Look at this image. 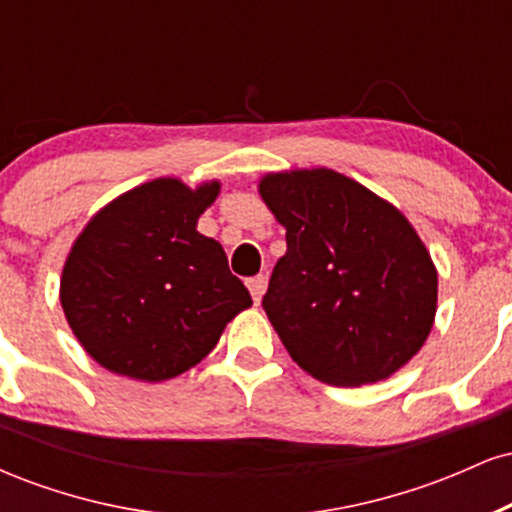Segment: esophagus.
Wrapping results in <instances>:
<instances>
[{
    "label": "esophagus",
    "mask_w": 512,
    "mask_h": 512,
    "mask_svg": "<svg viewBox=\"0 0 512 512\" xmlns=\"http://www.w3.org/2000/svg\"><path fill=\"white\" fill-rule=\"evenodd\" d=\"M248 289L252 293V301H255L257 305H260L262 296H264V289H267V276H252V279H248Z\"/></svg>",
    "instance_id": "34e87169"
}]
</instances>
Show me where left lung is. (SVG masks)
I'll return each instance as SVG.
<instances>
[{
	"instance_id": "left-lung-1",
	"label": "left lung",
	"mask_w": 512,
	"mask_h": 512,
	"mask_svg": "<svg viewBox=\"0 0 512 512\" xmlns=\"http://www.w3.org/2000/svg\"><path fill=\"white\" fill-rule=\"evenodd\" d=\"M286 228L264 313L293 361L327 385L395 375L419 354L438 310V272L395 204L332 168L260 178Z\"/></svg>"
}]
</instances>
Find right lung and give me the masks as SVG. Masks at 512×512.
<instances>
[{
	"label": "right lung",
	"mask_w": 512,
	"mask_h": 512,
	"mask_svg": "<svg viewBox=\"0 0 512 512\" xmlns=\"http://www.w3.org/2000/svg\"><path fill=\"white\" fill-rule=\"evenodd\" d=\"M219 180L156 178L91 216L62 267L60 303L98 366L163 383L197 366L252 298L226 252L197 231Z\"/></svg>",
	"instance_id": "add662e5"
}]
</instances>
